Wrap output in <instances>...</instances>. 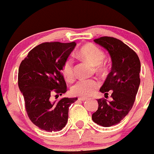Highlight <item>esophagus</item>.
<instances>
[{
    "label": "esophagus",
    "instance_id": "obj_1",
    "mask_svg": "<svg viewBox=\"0 0 154 154\" xmlns=\"http://www.w3.org/2000/svg\"><path fill=\"white\" fill-rule=\"evenodd\" d=\"M78 100H80V101H85V100H87V98H85V97H79Z\"/></svg>",
    "mask_w": 154,
    "mask_h": 154
}]
</instances>
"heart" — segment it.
I'll use <instances>...</instances> for the list:
<instances>
[{"instance_id": "1", "label": "heart", "mask_w": 154, "mask_h": 154, "mask_svg": "<svg viewBox=\"0 0 154 154\" xmlns=\"http://www.w3.org/2000/svg\"><path fill=\"white\" fill-rule=\"evenodd\" d=\"M79 54L84 60L94 65L97 72L102 73L106 69L103 60L105 54L103 51L95 44H90L85 45L79 51ZM62 74L67 81L70 82L74 77V62L71 57L65 60L62 67ZM100 86V82L97 79L80 80L72 86L70 91L74 96L87 97L96 92Z\"/></svg>"}]
</instances>
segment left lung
<instances>
[{"label":"left lung","instance_id":"8db88e82","mask_svg":"<svg viewBox=\"0 0 154 154\" xmlns=\"http://www.w3.org/2000/svg\"><path fill=\"white\" fill-rule=\"evenodd\" d=\"M94 41L106 49L111 57L112 68L100 91L112 101L98 99V109L92 114L93 121L102 127L119 124L132 109L139 89L140 61L134 50L120 40L101 37Z\"/></svg>","mask_w":154,"mask_h":154}]
</instances>
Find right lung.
<instances>
[{"mask_svg":"<svg viewBox=\"0 0 154 154\" xmlns=\"http://www.w3.org/2000/svg\"><path fill=\"white\" fill-rule=\"evenodd\" d=\"M75 42H45L30 51L18 70V87L23 94L29 119L41 130L52 132L65 127L69 106L77 98L63 97L52 102L51 97L67 92L62 67Z\"/></svg>","mask_w":154,"mask_h":154,"instance_id":"1","label":"right lung"}]
</instances>
